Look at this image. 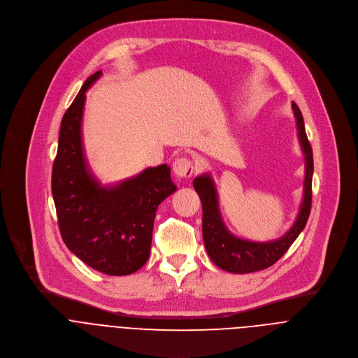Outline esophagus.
I'll return each mask as SVG.
<instances>
[{
	"instance_id": "obj_1",
	"label": "esophagus",
	"mask_w": 358,
	"mask_h": 358,
	"mask_svg": "<svg viewBox=\"0 0 358 358\" xmlns=\"http://www.w3.org/2000/svg\"><path fill=\"white\" fill-rule=\"evenodd\" d=\"M173 170L180 178H189L195 173V164L188 157H178L173 163Z\"/></svg>"
}]
</instances>
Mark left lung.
Masks as SVG:
<instances>
[{
	"mask_svg": "<svg viewBox=\"0 0 358 358\" xmlns=\"http://www.w3.org/2000/svg\"><path fill=\"white\" fill-rule=\"evenodd\" d=\"M292 107L296 117L299 141L306 159V177L304 196L299 216L292 229L285 236L266 243H255L233 236L222 219L217 192L212 177L206 173L194 180V188L202 202V236L205 248L212 262L226 272L251 273L272 266L286 254L290 245L296 241L299 234L304 230L310 217L314 174L313 149L306 134L303 114L294 101Z\"/></svg>",
	"mask_w": 358,
	"mask_h": 358,
	"instance_id": "1",
	"label": "left lung"
}]
</instances>
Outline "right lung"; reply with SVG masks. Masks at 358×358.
I'll use <instances>...</instances> for the list:
<instances>
[{"instance_id":"right-lung-1","label":"right lung","mask_w":358,"mask_h":358,"mask_svg":"<svg viewBox=\"0 0 358 358\" xmlns=\"http://www.w3.org/2000/svg\"><path fill=\"white\" fill-rule=\"evenodd\" d=\"M101 76L90 75L61 120L51 192L65 245L90 268L125 276L141 269L150 254L157 206L177 187L170 167L160 164L113 187L94 178L82 145L86 90Z\"/></svg>"}]
</instances>
